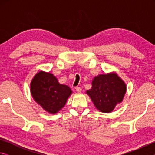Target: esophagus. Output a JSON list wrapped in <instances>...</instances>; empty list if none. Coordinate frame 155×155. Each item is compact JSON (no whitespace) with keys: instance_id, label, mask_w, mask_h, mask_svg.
<instances>
[{"instance_id":"34e87169","label":"esophagus","mask_w":155,"mask_h":155,"mask_svg":"<svg viewBox=\"0 0 155 155\" xmlns=\"http://www.w3.org/2000/svg\"><path fill=\"white\" fill-rule=\"evenodd\" d=\"M75 90L77 91V92H81V91H82V89H81L80 87H76Z\"/></svg>"}]
</instances>
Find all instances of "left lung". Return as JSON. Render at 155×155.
<instances>
[{
    "label": "left lung",
    "mask_w": 155,
    "mask_h": 155,
    "mask_svg": "<svg viewBox=\"0 0 155 155\" xmlns=\"http://www.w3.org/2000/svg\"><path fill=\"white\" fill-rule=\"evenodd\" d=\"M127 90L125 83L115 73L101 74L94 77L92 87L86 92L96 109L110 113L121 103Z\"/></svg>",
    "instance_id": "1"
}]
</instances>
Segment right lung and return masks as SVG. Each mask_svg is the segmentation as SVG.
I'll use <instances>...</instances> for the list:
<instances>
[{"label": "right lung", "instance_id": "add662e5", "mask_svg": "<svg viewBox=\"0 0 155 155\" xmlns=\"http://www.w3.org/2000/svg\"><path fill=\"white\" fill-rule=\"evenodd\" d=\"M31 93L37 103L54 114L65 106L72 91L68 86L60 84L51 73L40 71L31 81Z\"/></svg>", "mask_w": 155, "mask_h": 155}]
</instances>
